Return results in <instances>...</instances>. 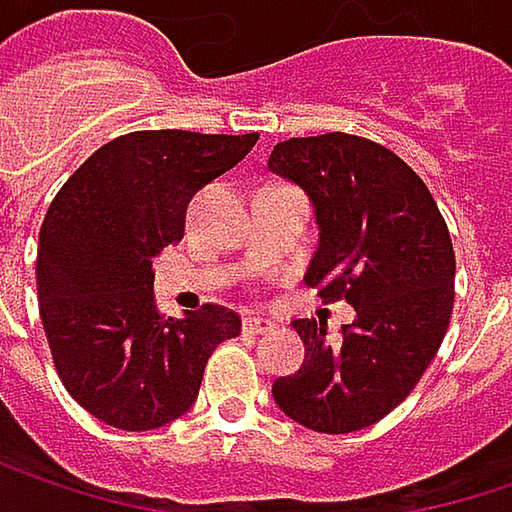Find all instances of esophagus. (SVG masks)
Returning a JSON list of instances; mask_svg holds the SVG:
<instances>
[{
	"instance_id": "obj_1",
	"label": "esophagus",
	"mask_w": 512,
	"mask_h": 512,
	"mask_svg": "<svg viewBox=\"0 0 512 512\" xmlns=\"http://www.w3.org/2000/svg\"><path fill=\"white\" fill-rule=\"evenodd\" d=\"M243 331L260 337V334L275 331V322H272V319H266V316H246V319H243Z\"/></svg>"
}]
</instances>
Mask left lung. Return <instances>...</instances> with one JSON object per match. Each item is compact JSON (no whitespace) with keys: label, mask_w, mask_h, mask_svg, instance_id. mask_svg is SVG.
Instances as JSON below:
<instances>
[{"label":"left lung","mask_w":512,"mask_h":512,"mask_svg":"<svg viewBox=\"0 0 512 512\" xmlns=\"http://www.w3.org/2000/svg\"><path fill=\"white\" fill-rule=\"evenodd\" d=\"M269 169L313 205L319 246L304 284L346 299L354 322L340 340L296 319L304 363L272 384L275 404L319 434L375 425L419 384L440 351L454 304V249L425 181L381 143L354 134L293 137Z\"/></svg>","instance_id":"obj_1"}]
</instances>
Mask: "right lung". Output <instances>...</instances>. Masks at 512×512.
<instances>
[{"mask_svg":"<svg viewBox=\"0 0 512 512\" xmlns=\"http://www.w3.org/2000/svg\"><path fill=\"white\" fill-rule=\"evenodd\" d=\"M257 134L131 131L70 175L46 210L37 302L67 393L119 431L184 416L210 351L240 334V316L205 304L163 319L152 257L184 237L190 199L243 161Z\"/></svg>","mask_w":512,"mask_h":512,"instance_id":"add662e5","label":"right lung"}]
</instances>
